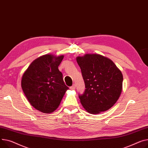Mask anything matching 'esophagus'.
Instances as JSON below:
<instances>
[{"label": "esophagus", "instance_id": "obj_1", "mask_svg": "<svg viewBox=\"0 0 148 148\" xmlns=\"http://www.w3.org/2000/svg\"><path fill=\"white\" fill-rule=\"evenodd\" d=\"M70 88L71 90H74L75 88V84H73L72 86H71L70 87Z\"/></svg>", "mask_w": 148, "mask_h": 148}]
</instances>
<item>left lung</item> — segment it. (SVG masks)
<instances>
[{
	"label": "left lung",
	"instance_id": "8db88e82",
	"mask_svg": "<svg viewBox=\"0 0 148 148\" xmlns=\"http://www.w3.org/2000/svg\"><path fill=\"white\" fill-rule=\"evenodd\" d=\"M86 90L79 95L84 110L97 114L110 110L116 102L123 90V76L114 62L99 54L77 56Z\"/></svg>",
	"mask_w": 148,
	"mask_h": 148
}]
</instances>
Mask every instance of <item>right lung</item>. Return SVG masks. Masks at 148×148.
<instances>
[{"label": "right lung", "instance_id": "right-lung-1", "mask_svg": "<svg viewBox=\"0 0 148 148\" xmlns=\"http://www.w3.org/2000/svg\"><path fill=\"white\" fill-rule=\"evenodd\" d=\"M64 56L46 54L38 57L23 75L21 87L28 101L43 113L55 111L68 89L58 70Z\"/></svg>", "mask_w": 148, "mask_h": 148}]
</instances>
